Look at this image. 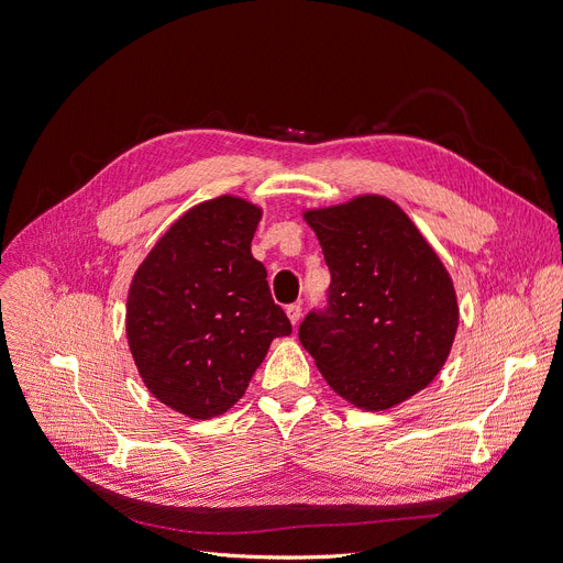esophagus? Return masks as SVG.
<instances>
[{"instance_id": "1", "label": "esophagus", "mask_w": 563, "mask_h": 563, "mask_svg": "<svg viewBox=\"0 0 563 563\" xmlns=\"http://www.w3.org/2000/svg\"><path fill=\"white\" fill-rule=\"evenodd\" d=\"M286 316H288V320H290L292 325H298L300 318H302V307L300 305H288L286 307Z\"/></svg>"}]
</instances>
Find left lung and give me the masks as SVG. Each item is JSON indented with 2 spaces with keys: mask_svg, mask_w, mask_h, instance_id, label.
<instances>
[{
  "mask_svg": "<svg viewBox=\"0 0 563 563\" xmlns=\"http://www.w3.org/2000/svg\"><path fill=\"white\" fill-rule=\"evenodd\" d=\"M330 267L328 307L298 336L328 385L362 410H387L431 385L459 330L446 267L394 201L364 195L305 212Z\"/></svg>",
  "mask_w": 563,
  "mask_h": 563,
  "instance_id": "1",
  "label": "left lung"
}]
</instances>
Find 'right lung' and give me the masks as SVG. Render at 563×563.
Here are the masks:
<instances>
[{"label":"right lung","mask_w":563,"mask_h":563,"mask_svg":"<svg viewBox=\"0 0 563 563\" xmlns=\"http://www.w3.org/2000/svg\"><path fill=\"white\" fill-rule=\"evenodd\" d=\"M261 208L218 197L185 212L132 277L125 334L148 391L190 419L227 412L273 339L290 334L252 256Z\"/></svg>","instance_id":"right-lung-1"}]
</instances>
